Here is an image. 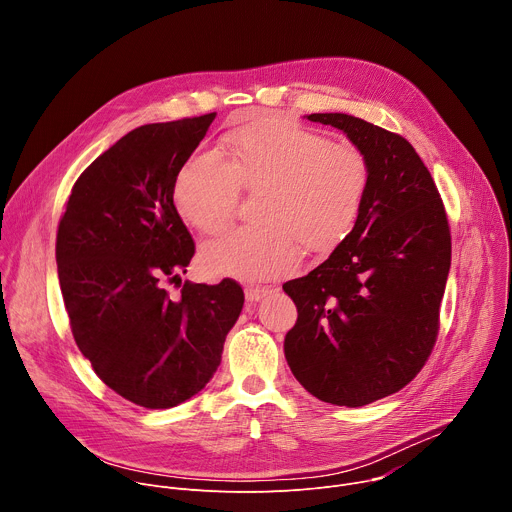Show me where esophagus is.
Segmentation results:
<instances>
[{
    "mask_svg": "<svg viewBox=\"0 0 512 512\" xmlns=\"http://www.w3.org/2000/svg\"><path fill=\"white\" fill-rule=\"evenodd\" d=\"M269 287H261V285H249V287H245V300L247 302H259V300H263L267 294H269Z\"/></svg>",
    "mask_w": 512,
    "mask_h": 512,
    "instance_id": "esophagus-1",
    "label": "esophagus"
}]
</instances>
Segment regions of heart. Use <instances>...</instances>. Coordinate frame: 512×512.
<instances>
[{"label":"heart","instance_id":"b5f03b06","mask_svg":"<svg viewBox=\"0 0 512 512\" xmlns=\"http://www.w3.org/2000/svg\"><path fill=\"white\" fill-rule=\"evenodd\" d=\"M229 160L196 152L174 182V204L200 233L223 231L235 214L241 188L261 190L257 227L229 231L202 251L206 271L239 279L294 273L306 243L330 251L342 243L367 196L369 160L352 143H334L320 131L283 117L235 129Z\"/></svg>","mask_w":512,"mask_h":512}]
</instances>
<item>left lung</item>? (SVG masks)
<instances>
[{"label":"left lung","mask_w":512,"mask_h":512,"mask_svg":"<svg viewBox=\"0 0 512 512\" xmlns=\"http://www.w3.org/2000/svg\"><path fill=\"white\" fill-rule=\"evenodd\" d=\"M308 119L344 131L367 156L371 180L348 237L314 271L283 283L298 308L283 350L308 393L362 407L401 391L433 350L452 263L450 225L405 137L346 113Z\"/></svg>","instance_id":"8db88e82"}]
</instances>
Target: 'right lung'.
Wrapping results in <instances>:
<instances>
[{"label": "right lung", "instance_id": "obj_1", "mask_svg": "<svg viewBox=\"0 0 512 512\" xmlns=\"http://www.w3.org/2000/svg\"><path fill=\"white\" fill-rule=\"evenodd\" d=\"M216 113L141 125L75 182L56 233L70 330L97 377L148 409L184 403L216 373L245 294L235 279L166 283L194 255L174 182Z\"/></svg>", "mask_w": 512, "mask_h": 512}]
</instances>
